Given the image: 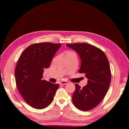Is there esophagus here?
Segmentation results:
<instances>
[{"instance_id": "obj_1", "label": "esophagus", "mask_w": 129, "mask_h": 129, "mask_svg": "<svg viewBox=\"0 0 129 129\" xmlns=\"http://www.w3.org/2000/svg\"><path fill=\"white\" fill-rule=\"evenodd\" d=\"M68 83L67 81H61L60 82V85H66Z\"/></svg>"}]
</instances>
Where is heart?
Listing matches in <instances>:
<instances>
[{
    "mask_svg": "<svg viewBox=\"0 0 129 129\" xmlns=\"http://www.w3.org/2000/svg\"><path fill=\"white\" fill-rule=\"evenodd\" d=\"M71 53H75V52H73V51H68L67 53H66V54H71Z\"/></svg>",
    "mask_w": 129,
    "mask_h": 129,
    "instance_id": "heart-1",
    "label": "heart"
}]
</instances>
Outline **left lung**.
Returning a JSON list of instances; mask_svg holds the SVG:
<instances>
[{
    "label": "left lung",
    "instance_id": "8db88e82",
    "mask_svg": "<svg viewBox=\"0 0 129 129\" xmlns=\"http://www.w3.org/2000/svg\"><path fill=\"white\" fill-rule=\"evenodd\" d=\"M67 45L79 54L81 64L78 72L85 74L88 78V84L82 88L75 84L73 103L79 110H90L102 101L110 86L111 71L108 59L101 49L88 43Z\"/></svg>",
    "mask_w": 129,
    "mask_h": 129
}]
</instances>
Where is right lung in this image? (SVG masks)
<instances>
[{
    "mask_svg": "<svg viewBox=\"0 0 129 129\" xmlns=\"http://www.w3.org/2000/svg\"><path fill=\"white\" fill-rule=\"evenodd\" d=\"M61 45L45 42L34 44L19 58L15 71L16 86L24 101L32 108L44 109L53 101L59 85L43 80V75Z\"/></svg>",
    "mask_w": 129,
    "mask_h": 129,
    "instance_id": "right-lung-1",
    "label": "right lung"
}]
</instances>
